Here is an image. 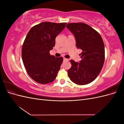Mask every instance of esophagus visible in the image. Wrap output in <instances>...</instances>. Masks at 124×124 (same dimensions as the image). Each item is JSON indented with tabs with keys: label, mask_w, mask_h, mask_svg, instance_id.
Segmentation results:
<instances>
[{
	"label": "esophagus",
	"mask_w": 124,
	"mask_h": 124,
	"mask_svg": "<svg viewBox=\"0 0 124 124\" xmlns=\"http://www.w3.org/2000/svg\"><path fill=\"white\" fill-rule=\"evenodd\" d=\"M68 61V59L65 58H63V61Z\"/></svg>",
	"instance_id": "obj_1"
}]
</instances>
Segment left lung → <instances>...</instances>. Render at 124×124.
<instances>
[{
    "label": "left lung",
    "mask_w": 124,
    "mask_h": 124,
    "mask_svg": "<svg viewBox=\"0 0 124 124\" xmlns=\"http://www.w3.org/2000/svg\"><path fill=\"white\" fill-rule=\"evenodd\" d=\"M66 27L76 38L77 47L82 51L80 62L70 60L68 76L77 84H89L95 80L102 68L105 57L103 40L98 32L86 24L69 23Z\"/></svg>",
    "instance_id": "8db88e82"
}]
</instances>
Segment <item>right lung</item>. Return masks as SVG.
Segmentation results:
<instances>
[{"instance_id": "right-lung-1", "label": "right lung", "mask_w": 124, "mask_h": 124, "mask_svg": "<svg viewBox=\"0 0 124 124\" xmlns=\"http://www.w3.org/2000/svg\"><path fill=\"white\" fill-rule=\"evenodd\" d=\"M66 23L42 22L28 32L22 46V57L25 68L32 79L46 84L54 81L61 69L62 57L51 55L55 38L65 28Z\"/></svg>"}]
</instances>
